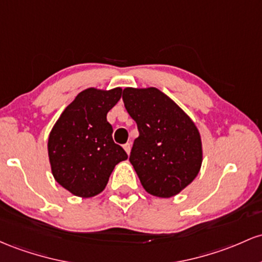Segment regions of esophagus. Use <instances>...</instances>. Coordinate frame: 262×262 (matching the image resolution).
I'll return each instance as SVG.
<instances>
[{
  "instance_id": "1",
  "label": "esophagus",
  "mask_w": 262,
  "mask_h": 262,
  "mask_svg": "<svg viewBox=\"0 0 262 262\" xmlns=\"http://www.w3.org/2000/svg\"><path fill=\"white\" fill-rule=\"evenodd\" d=\"M123 149H125V151H126V154L130 155V152H131V143L130 142L125 143V145H123Z\"/></svg>"
}]
</instances>
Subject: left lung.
Returning <instances> with one entry per match:
<instances>
[{
	"label": "left lung",
	"instance_id": "8db88e82",
	"mask_svg": "<svg viewBox=\"0 0 262 262\" xmlns=\"http://www.w3.org/2000/svg\"><path fill=\"white\" fill-rule=\"evenodd\" d=\"M122 100L139 128L130 162L141 184L160 198L178 194L194 181L202 166V140L194 122L156 88H126Z\"/></svg>",
	"mask_w": 262,
	"mask_h": 262
}]
</instances>
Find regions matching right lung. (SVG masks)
Wrapping results in <instances>:
<instances>
[{"instance_id":"1","label":"right lung","mask_w":262,"mask_h":262,"mask_svg":"<svg viewBox=\"0 0 262 262\" xmlns=\"http://www.w3.org/2000/svg\"><path fill=\"white\" fill-rule=\"evenodd\" d=\"M121 93V88L85 89L53 126L48 139L53 177L72 194L90 198L101 193L116 164L127 160L106 120Z\"/></svg>"}]
</instances>
